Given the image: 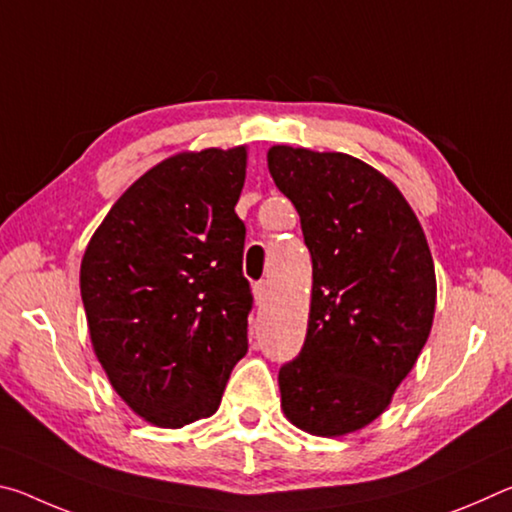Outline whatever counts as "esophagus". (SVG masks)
<instances>
[{"instance_id":"1","label":"esophagus","mask_w":512,"mask_h":512,"mask_svg":"<svg viewBox=\"0 0 512 512\" xmlns=\"http://www.w3.org/2000/svg\"><path fill=\"white\" fill-rule=\"evenodd\" d=\"M253 293H255L257 305H266L268 293H271V287H268V282H257L255 287H253Z\"/></svg>"}]
</instances>
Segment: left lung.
I'll return each instance as SVG.
<instances>
[{"label": "left lung", "mask_w": 512, "mask_h": 512, "mask_svg": "<svg viewBox=\"0 0 512 512\" xmlns=\"http://www.w3.org/2000/svg\"><path fill=\"white\" fill-rule=\"evenodd\" d=\"M266 160L314 277L305 345L277 377L282 411L311 436H348L388 409L429 339L431 250L400 189L363 160L287 144Z\"/></svg>", "instance_id": "obj_1"}]
</instances>
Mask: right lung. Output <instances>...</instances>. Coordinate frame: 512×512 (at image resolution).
Returning <instances> with one entry per match:
<instances>
[{"instance_id":"1","label":"right lung","mask_w":512,"mask_h":512,"mask_svg":"<svg viewBox=\"0 0 512 512\" xmlns=\"http://www.w3.org/2000/svg\"><path fill=\"white\" fill-rule=\"evenodd\" d=\"M246 164V146L171 155L117 198L85 248L94 354L115 393L155 427L210 418L248 352L253 296L235 214Z\"/></svg>"}]
</instances>
